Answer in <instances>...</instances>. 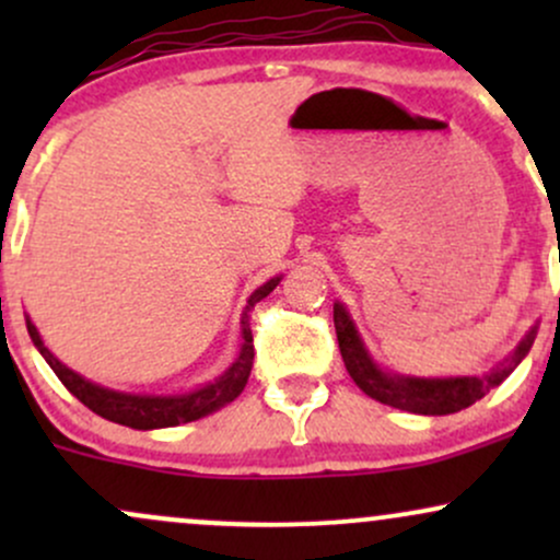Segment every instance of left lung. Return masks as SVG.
Masks as SVG:
<instances>
[{
    "mask_svg": "<svg viewBox=\"0 0 560 560\" xmlns=\"http://www.w3.org/2000/svg\"><path fill=\"white\" fill-rule=\"evenodd\" d=\"M334 329H337L339 352H342L347 374L352 376V382H355L365 395L384 405H392V408L410 410V413L421 416L458 413V410L481 400L487 392L498 387V384L522 363V358L529 352L532 342H535V329H532L526 334L524 342L516 347L511 363L500 365L492 374L479 378H408L382 374V371L371 363L369 352L363 350V342L358 339L355 326H352V320L347 316L342 305H334Z\"/></svg>",
    "mask_w": 560,
    "mask_h": 560,
    "instance_id": "obj_1",
    "label": "left lung"
}]
</instances>
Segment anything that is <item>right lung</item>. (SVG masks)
<instances>
[{
  "instance_id": "add662e5",
  "label": "right lung",
  "mask_w": 560,
  "mask_h": 560,
  "mask_svg": "<svg viewBox=\"0 0 560 560\" xmlns=\"http://www.w3.org/2000/svg\"><path fill=\"white\" fill-rule=\"evenodd\" d=\"M279 279L266 281L260 289H255L253 298L247 302V311H244V320H242V352L236 358V363L223 374L221 378H215L213 384L208 387L189 392V395H173V397H155V395H126V392H113L105 387H96V384L81 378L75 371H70L62 365L52 352L47 350L38 337L36 326L25 318V326H28L31 339L38 347V352L44 355V361L52 365V371L66 384L70 395H75L79 400L86 405L89 410H94L96 416L102 419L124 423V427L131 429H163V427H178V423L186 421H197L202 416L213 413V410L223 408V405L240 397V392L247 384L249 371H253V358H255V345H253V329H249V311L262 298L273 292Z\"/></svg>"
}]
</instances>
